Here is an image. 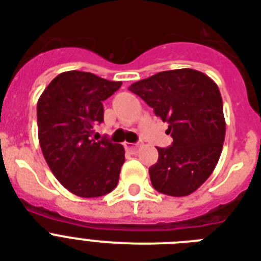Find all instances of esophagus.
<instances>
[{
  "label": "esophagus",
  "mask_w": 261,
  "mask_h": 261,
  "mask_svg": "<svg viewBox=\"0 0 261 261\" xmlns=\"http://www.w3.org/2000/svg\"><path fill=\"white\" fill-rule=\"evenodd\" d=\"M124 147H126L127 151H130V153H137L138 151V145L137 143H124Z\"/></svg>",
  "instance_id": "obj_1"
}]
</instances>
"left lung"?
I'll return each mask as SVG.
<instances>
[{
    "label": "left lung",
    "mask_w": 261,
    "mask_h": 261,
    "mask_svg": "<svg viewBox=\"0 0 261 261\" xmlns=\"http://www.w3.org/2000/svg\"><path fill=\"white\" fill-rule=\"evenodd\" d=\"M128 89L167 122L173 143L157 147L159 160L149 168L151 186L169 196L196 191L217 167L226 123L217 84L202 71L176 69L134 83Z\"/></svg>",
    "instance_id": "left-lung-1"
}]
</instances>
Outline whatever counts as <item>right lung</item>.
<instances>
[{"mask_svg":"<svg viewBox=\"0 0 261 261\" xmlns=\"http://www.w3.org/2000/svg\"><path fill=\"white\" fill-rule=\"evenodd\" d=\"M122 83L87 71L57 75L38 100V134L47 165L61 184L81 198L110 194L118 186L124 147L93 139L104 120L102 101Z\"/></svg>","mask_w":261,"mask_h":261,"instance_id":"right-lung-1","label":"right lung"}]
</instances>
